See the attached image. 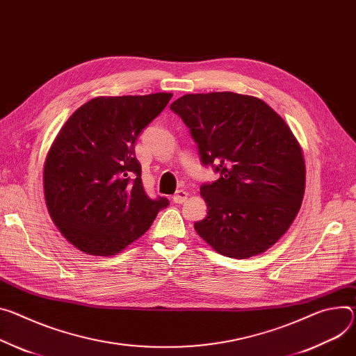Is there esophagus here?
Here are the masks:
<instances>
[{"label":"esophagus","mask_w":356,"mask_h":356,"mask_svg":"<svg viewBox=\"0 0 356 356\" xmlns=\"http://www.w3.org/2000/svg\"><path fill=\"white\" fill-rule=\"evenodd\" d=\"M187 197H188V193L186 190H179L176 195L172 197V200L176 204H181V203H184L187 200Z\"/></svg>","instance_id":"34e87169"}]
</instances>
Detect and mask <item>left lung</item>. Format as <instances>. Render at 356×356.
Listing matches in <instances>:
<instances>
[{"label": "left lung", "mask_w": 356, "mask_h": 356, "mask_svg": "<svg viewBox=\"0 0 356 356\" xmlns=\"http://www.w3.org/2000/svg\"><path fill=\"white\" fill-rule=\"evenodd\" d=\"M220 173L200 195L197 234L218 254L245 260L266 252L289 229L305 191L302 149L264 101L234 92L187 93L170 105Z\"/></svg>", "instance_id": "obj_1"}]
</instances>
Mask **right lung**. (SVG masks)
<instances>
[{"label": "right lung", "mask_w": 356, "mask_h": 356, "mask_svg": "<svg viewBox=\"0 0 356 356\" xmlns=\"http://www.w3.org/2000/svg\"><path fill=\"white\" fill-rule=\"evenodd\" d=\"M172 96H98L60 127L45 159L44 195L58 230L78 250L115 255L169 204L146 195L135 142Z\"/></svg>", "instance_id": "1"}]
</instances>
